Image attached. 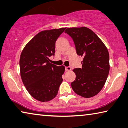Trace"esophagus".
<instances>
[{
	"label": "esophagus",
	"mask_w": 128,
	"mask_h": 128,
	"mask_svg": "<svg viewBox=\"0 0 128 128\" xmlns=\"http://www.w3.org/2000/svg\"><path fill=\"white\" fill-rule=\"evenodd\" d=\"M71 70V68L70 66H66V71H70V70Z\"/></svg>",
	"instance_id": "obj_1"
}]
</instances>
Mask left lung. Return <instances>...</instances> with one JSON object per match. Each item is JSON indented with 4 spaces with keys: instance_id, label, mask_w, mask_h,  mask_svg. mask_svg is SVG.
Wrapping results in <instances>:
<instances>
[{
    "instance_id": "8db88e82",
    "label": "left lung",
    "mask_w": 128,
    "mask_h": 128,
    "mask_svg": "<svg viewBox=\"0 0 128 128\" xmlns=\"http://www.w3.org/2000/svg\"><path fill=\"white\" fill-rule=\"evenodd\" d=\"M65 32L72 38L76 53L83 57L82 68L73 70L76 79L71 82L74 92L85 98H90L100 92L108 78L110 66L107 48L90 28H66Z\"/></svg>"
}]
</instances>
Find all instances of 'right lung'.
Listing matches in <instances>:
<instances>
[{"instance_id": "add662e5", "label": "right lung", "mask_w": 128, "mask_h": 128, "mask_svg": "<svg viewBox=\"0 0 128 128\" xmlns=\"http://www.w3.org/2000/svg\"><path fill=\"white\" fill-rule=\"evenodd\" d=\"M66 28L45 30L38 33L24 46L20 58V76L26 90L39 101L52 100L58 94L65 71L63 66L50 62L55 42Z\"/></svg>"}]
</instances>
